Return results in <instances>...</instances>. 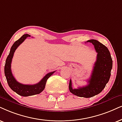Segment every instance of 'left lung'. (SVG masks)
<instances>
[{"label":"left lung","instance_id":"8db88e82","mask_svg":"<svg viewBox=\"0 0 122 122\" xmlns=\"http://www.w3.org/2000/svg\"><path fill=\"white\" fill-rule=\"evenodd\" d=\"M97 53V59L92 70L91 78L88 81V85L73 89L71 80L69 82V90L74 95L81 97L89 98L100 93L108 83L112 66V60L107 48L95 39L88 40Z\"/></svg>","mask_w":122,"mask_h":122}]
</instances>
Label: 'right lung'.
Here are the masks:
<instances>
[{
	"mask_svg": "<svg viewBox=\"0 0 122 122\" xmlns=\"http://www.w3.org/2000/svg\"><path fill=\"white\" fill-rule=\"evenodd\" d=\"M30 36V35L27 34H24L19 39L14 43L10 48L9 55L6 59L5 66H4V74H5L8 86L14 92H16L18 95L24 97L35 95L41 93L44 89L47 79L56 71H52L47 74L39 83L33 84V85L23 84L16 81L12 74L11 68H10L12 58L13 57L15 51L17 48L18 46L26 39L27 37Z\"/></svg>",
	"mask_w": 122,
	"mask_h": 122,
	"instance_id": "1",
	"label": "right lung"
}]
</instances>
